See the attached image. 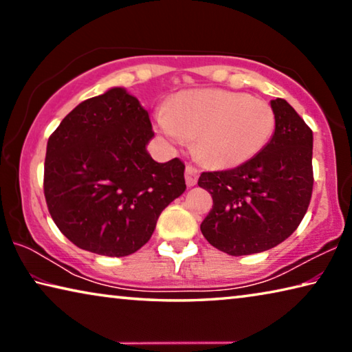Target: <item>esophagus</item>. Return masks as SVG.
I'll list each match as a JSON object with an SVG mask.
<instances>
[{
	"instance_id": "34e87169",
	"label": "esophagus",
	"mask_w": 352,
	"mask_h": 352,
	"mask_svg": "<svg viewBox=\"0 0 352 352\" xmlns=\"http://www.w3.org/2000/svg\"><path fill=\"white\" fill-rule=\"evenodd\" d=\"M184 178H186V184L189 188L194 186L199 180V169L194 168L192 164H186V169H184Z\"/></svg>"
}]
</instances>
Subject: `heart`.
Listing matches in <instances>:
<instances>
[{
    "mask_svg": "<svg viewBox=\"0 0 352 352\" xmlns=\"http://www.w3.org/2000/svg\"><path fill=\"white\" fill-rule=\"evenodd\" d=\"M157 126L174 142L194 140L200 162L217 169L236 168L254 158L275 132V111L247 93L190 90L172 98Z\"/></svg>",
    "mask_w": 352,
    "mask_h": 352,
    "instance_id": "obj_1",
    "label": "heart"
}]
</instances>
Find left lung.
<instances>
[{"label":"left lung","instance_id":"obj_1","mask_svg":"<svg viewBox=\"0 0 352 352\" xmlns=\"http://www.w3.org/2000/svg\"><path fill=\"white\" fill-rule=\"evenodd\" d=\"M272 140L234 169L201 172L199 186L212 195L200 225L212 247L231 256L261 253L287 239L301 223L314 188L312 130L287 100H272Z\"/></svg>","mask_w":352,"mask_h":352}]
</instances>
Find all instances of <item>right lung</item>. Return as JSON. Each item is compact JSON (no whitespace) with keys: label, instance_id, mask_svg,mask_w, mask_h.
I'll return each mask as SVG.
<instances>
[{"label":"right lung","instance_id":"right-lung-1","mask_svg":"<svg viewBox=\"0 0 352 352\" xmlns=\"http://www.w3.org/2000/svg\"><path fill=\"white\" fill-rule=\"evenodd\" d=\"M148 113L124 88L83 100L47 140L43 190L63 236L82 250L127 256L184 192V163H157Z\"/></svg>","mask_w":352,"mask_h":352}]
</instances>
